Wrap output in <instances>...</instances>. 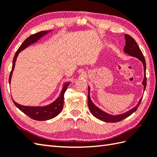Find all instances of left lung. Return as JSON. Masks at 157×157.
<instances>
[{
    "mask_svg": "<svg viewBox=\"0 0 157 157\" xmlns=\"http://www.w3.org/2000/svg\"><path fill=\"white\" fill-rule=\"evenodd\" d=\"M125 46L124 47V52L125 53H128L129 55L135 56V57L138 58L139 60H140L143 63V65H144V80L142 82V84L144 85V91L146 87V65L144 56L143 55L141 50L140 49L138 45L137 44V43H136V40L134 38L128 34L125 35ZM142 98L140 99L139 102L138 103V105L135 106V107H134L131 110H129V111H128V112L123 113V114H121V115H115V116L111 115L102 111V110L98 108L95 105H94V103H93L92 101H91L90 97V87H88V107H89L90 111V113L95 117L96 118H97L105 122L115 123V122L121 121L123 119L127 118L128 117L131 115L133 113H134L136 110H137L138 107L142 101Z\"/></svg>",
    "mask_w": 157,
    "mask_h": 157,
    "instance_id": "1",
    "label": "left lung"
}]
</instances>
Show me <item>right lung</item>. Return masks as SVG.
Instances as JSON below:
<instances>
[{
	"label": "right lung",
	"instance_id": "1",
	"mask_svg": "<svg viewBox=\"0 0 157 157\" xmlns=\"http://www.w3.org/2000/svg\"><path fill=\"white\" fill-rule=\"evenodd\" d=\"M50 32L51 31H42V32L36 33V34H32L27 39H25V41L22 43L21 46H20L19 49L17 51L15 55L14 56V58H13V60L12 69H11V73H10L9 79V84L10 82H11V79L12 77L13 69H14V67H15V61L19 53L21 51H22L23 50H24L25 48H27L29 45H30L33 44V43H35L36 42H37L40 38L42 37L43 36H44L45 34H46L47 33ZM70 82L65 83V84L63 85L61 92V94H60L59 97L56 98L55 101H54L52 103H51V104H50L47 106H23L15 102L13 100V98L12 100L17 107L20 111H21L23 113H25L26 115H28L29 117H30L32 119L37 120V121H46V120L55 117L56 115H58L62 111L63 107V102H64V94L66 92V90Z\"/></svg>",
	"mask_w": 157,
	"mask_h": 157
}]
</instances>
